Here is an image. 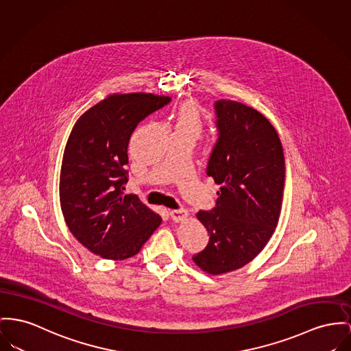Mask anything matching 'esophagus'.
Segmentation results:
<instances>
[{
    "label": "esophagus",
    "mask_w": 351,
    "mask_h": 351,
    "mask_svg": "<svg viewBox=\"0 0 351 351\" xmlns=\"http://www.w3.org/2000/svg\"><path fill=\"white\" fill-rule=\"evenodd\" d=\"M170 218L174 221V222H181V221H185L187 218V210L185 209H177V210H170Z\"/></svg>",
    "instance_id": "34e87169"
}]
</instances>
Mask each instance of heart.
<instances>
[{
    "mask_svg": "<svg viewBox=\"0 0 351 351\" xmlns=\"http://www.w3.org/2000/svg\"><path fill=\"white\" fill-rule=\"evenodd\" d=\"M204 130V122L194 102L182 104L173 117V133L176 136H187L197 140Z\"/></svg>",
    "mask_w": 351,
    "mask_h": 351,
    "instance_id": "obj_1",
    "label": "heart"
}]
</instances>
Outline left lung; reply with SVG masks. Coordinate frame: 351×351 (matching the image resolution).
<instances>
[{"instance_id":"left-lung-1","label":"left lung","mask_w":351,"mask_h":351,"mask_svg":"<svg viewBox=\"0 0 351 351\" xmlns=\"http://www.w3.org/2000/svg\"><path fill=\"white\" fill-rule=\"evenodd\" d=\"M214 113L218 138L206 174L221 187L215 208L197 213L209 243L193 261L209 274H222L249 263L277 228L285 157L276 129L256 109L218 99Z\"/></svg>"}]
</instances>
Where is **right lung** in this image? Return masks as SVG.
Instances as JSON below:
<instances>
[{
  "label": "right lung",
  "mask_w": 351,
  "mask_h": 351,
  "mask_svg": "<svg viewBox=\"0 0 351 351\" xmlns=\"http://www.w3.org/2000/svg\"><path fill=\"white\" fill-rule=\"evenodd\" d=\"M170 101L154 94H114L84 113L71 130L61 167V209L71 234L97 256L133 257L161 223L136 194L123 193L129 180L125 166L137 125Z\"/></svg>",
  "instance_id": "obj_1"
}]
</instances>
